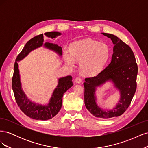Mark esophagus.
I'll use <instances>...</instances> for the list:
<instances>
[{
    "label": "esophagus",
    "mask_w": 148,
    "mask_h": 148,
    "mask_svg": "<svg viewBox=\"0 0 148 148\" xmlns=\"http://www.w3.org/2000/svg\"><path fill=\"white\" fill-rule=\"evenodd\" d=\"M75 82H76V83H82V79L81 77H77V78L75 79Z\"/></svg>",
    "instance_id": "1"
}]
</instances>
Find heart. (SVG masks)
Instances as JSON below:
<instances>
[{"instance_id": "heart-1", "label": "heart", "mask_w": 148, "mask_h": 148, "mask_svg": "<svg viewBox=\"0 0 148 148\" xmlns=\"http://www.w3.org/2000/svg\"><path fill=\"white\" fill-rule=\"evenodd\" d=\"M109 55V48L106 44L90 39L75 42L71 45L70 51H64L66 65L73 67L75 60L80 61V69L86 74L98 72L106 64Z\"/></svg>"}]
</instances>
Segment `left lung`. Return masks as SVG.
I'll return each instance as SVG.
<instances>
[{"label": "left lung", "mask_w": 148, "mask_h": 148, "mask_svg": "<svg viewBox=\"0 0 148 148\" xmlns=\"http://www.w3.org/2000/svg\"><path fill=\"white\" fill-rule=\"evenodd\" d=\"M111 39L114 43L112 60L100 73L85 78L84 104L91 114L97 118L109 119L119 117L128 109L136 90L138 65L133 52L128 45L111 34L102 33ZM108 80H112L120 91L121 99L115 108L103 111L97 106L94 96L95 87Z\"/></svg>", "instance_id": "1"}]
</instances>
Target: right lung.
Masks as SVG:
<instances>
[{
	"mask_svg": "<svg viewBox=\"0 0 148 148\" xmlns=\"http://www.w3.org/2000/svg\"><path fill=\"white\" fill-rule=\"evenodd\" d=\"M46 36L54 38L61 33L57 31H52L44 33ZM44 42L43 34L36 36L26 42L25 47L21 52L18 55L14 64V70L12 77V89L14 93L15 99L18 106L21 110L28 117L35 120H47L51 119L58 114L60 110L62 104V97L64 94L73 86L72 77L71 76H66L59 79V84L53 92L50 102L46 106L36 104L30 101L26 97L21 86L20 79V74L17 61H20L27 56L28 53L42 46ZM46 47L56 51L59 55L62 54V49L60 46L52 43L46 42L44 44Z\"/></svg>",
	"mask_w": 148,
	"mask_h": 148,
	"instance_id": "right-lung-1",
	"label": "right lung"
}]
</instances>
